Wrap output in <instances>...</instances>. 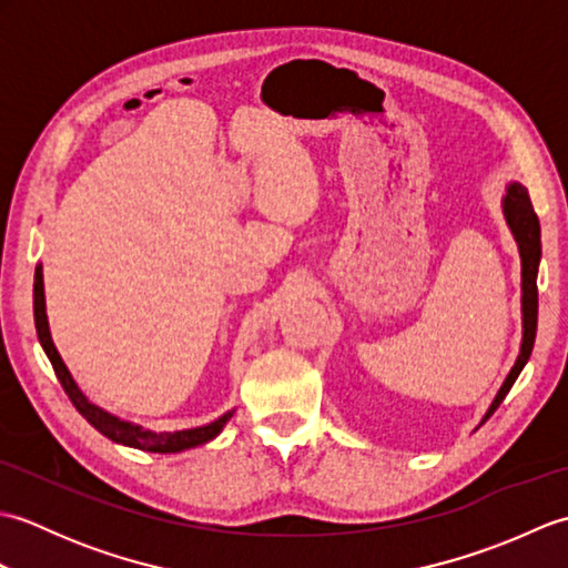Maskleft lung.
<instances>
[{
	"mask_svg": "<svg viewBox=\"0 0 568 568\" xmlns=\"http://www.w3.org/2000/svg\"><path fill=\"white\" fill-rule=\"evenodd\" d=\"M505 216H508V224L513 229V234L517 239V246H520V256H523V348L520 356H517L515 366L510 371V376L505 378L503 388L498 390L496 400L488 407L486 417L480 419V425L496 413L500 403L505 400V395L510 393L513 383L520 376V371L529 361V354H532L535 346V336H537V268H539V258H541V236H539V216L532 207V200H529L527 190L523 185H510L508 195H505Z\"/></svg>",
	"mask_w": 568,
	"mask_h": 568,
	"instance_id": "1",
	"label": "left lung"
}]
</instances>
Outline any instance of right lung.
<instances>
[{"instance_id": "add662e5", "label": "right lung", "mask_w": 568, "mask_h": 568, "mask_svg": "<svg viewBox=\"0 0 568 568\" xmlns=\"http://www.w3.org/2000/svg\"><path fill=\"white\" fill-rule=\"evenodd\" d=\"M33 322H36V332H39V342L43 346L45 356L51 358V366L55 371V376L63 385V390L68 393L70 403L78 407V413L90 422V425L102 432L106 439H112L116 444H124V446H134V449H143V452H159V454H173V452H183L190 449V446H200L204 442L214 439L216 434L222 432V427L229 422L234 413H226L220 419L210 422V425L204 427H195V429H185V432H151V429H143L139 425H131V422H124L119 417H112L102 413L100 407H94L88 397L80 393V388L72 381L70 371L65 368L63 358L55 352L53 339H51V332H48V320H45V300H43V271L41 265H36V275H33Z\"/></svg>"}]
</instances>
